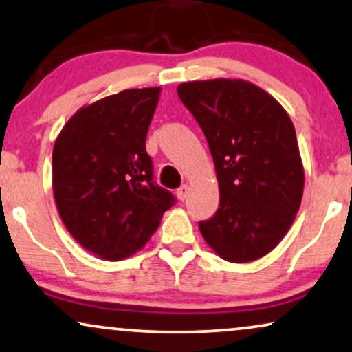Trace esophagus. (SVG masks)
<instances>
[{
	"mask_svg": "<svg viewBox=\"0 0 352 352\" xmlns=\"http://www.w3.org/2000/svg\"><path fill=\"white\" fill-rule=\"evenodd\" d=\"M176 195H177V199L181 200V202H184V200L187 199V195H189V186H187V184L181 186L179 189L176 190Z\"/></svg>",
	"mask_w": 352,
	"mask_h": 352,
	"instance_id": "34e87169",
	"label": "esophagus"
}]
</instances>
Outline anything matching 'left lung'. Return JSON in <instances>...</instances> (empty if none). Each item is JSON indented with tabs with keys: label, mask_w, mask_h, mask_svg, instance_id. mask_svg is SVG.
<instances>
[{
	"label": "left lung",
	"mask_w": 352,
	"mask_h": 352,
	"mask_svg": "<svg viewBox=\"0 0 352 352\" xmlns=\"http://www.w3.org/2000/svg\"><path fill=\"white\" fill-rule=\"evenodd\" d=\"M215 163L220 207L199 228L221 258L245 263L267 255L293 225L304 192V166L285 108L248 80L177 85Z\"/></svg>",
	"instance_id": "left-lung-1"
}]
</instances>
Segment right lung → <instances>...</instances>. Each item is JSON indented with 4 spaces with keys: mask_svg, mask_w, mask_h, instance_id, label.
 Returning <instances> with one entry per match:
<instances>
[{
    "mask_svg": "<svg viewBox=\"0 0 352 352\" xmlns=\"http://www.w3.org/2000/svg\"><path fill=\"white\" fill-rule=\"evenodd\" d=\"M162 89H129L80 108L53 147V192L63 223L103 260L129 257L175 205L153 181L145 150Z\"/></svg>",
    "mask_w": 352,
    "mask_h": 352,
    "instance_id": "obj_1",
    "label": "right lung"
}]
</instances>
